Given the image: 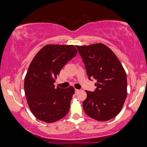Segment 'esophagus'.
<instances>
[{
    "mask_svg": "<svg viewBox=\"0 0 147 147\" xmlns=\"http://www.w3.org/2000/svg\"><path fill=\"white\" fill-rule=\"evenodd\" d=\"M74 91H75V93H78V92L80 91V90H79V89H75V90H74Z\"/></svg>",
    "mask_w": 147,
    "mask_h": 147,
    "instance_id": "obj_1",
    "label": "esophagus"
}]
</instances>
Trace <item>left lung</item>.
I'll use <instances>...</instances> for the list:
<instances>
[{
  "label": "left lung",
  "mask_w": 147,
  "mask_h": 147,
  "mask_svg": "<svg viewBox=\"0 0 147 147\" xmlns=\"http://www.w3.org/2000/svg\"><path fill=\"white\" fill-rule=\"evenodd\" d=\"M88 78L96 80L93 92L86 91L85 113L92 119L106 121L118 115L127 96L126 74L117 57L102 43L76 46Z\"/></svg>",
  "instance_id": "1"
}]
</instances>
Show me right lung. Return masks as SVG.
Listing matches in <instances>:
<instances>
[{"label": "right lung", "mask_w": 147, "mask_h": 147, "mask_svg": "<svg viewBox=\"0 0 147 147\" xmlns=\"http://www.w3.org/2000/svg\"><path fill=\"white\" fill-rule=\"evenodd\" d=\"M76 54L73 45H47L32 59L24 88L29 108L39 120L54 123L68 113L74 89L55 88L54 83L61 69Z\"/></svg>", "instance_id": "obj_1"}]
</instances>
